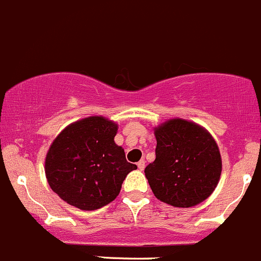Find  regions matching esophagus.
<instances>
[{
    "mask_svg": "<svg viewBox=\"0 0 261 261\" xmlns=\"http://www.w3.org/2000/svg\"><path fill=\"white\" fill-rule=\"evenodd\" d=\"M137 166H138L139 170L143 171V170H144V167H146V162H144V160H141V161H139L138 163H137Z\"/></svg>",
    "mask_w": 261,
    "mask_h": 261,
    "instance_id": "obj_1",
    "label": "esophagus"
}]
</instances>
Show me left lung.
Here are the masks:
<instances>
[{
    "instance_id": "8db88e82",
    "label": "left lung",
    "mask_w": 261,
    "mask_h": 261,
    "mask_svg": "<svg viewBox=\"0 0 261 261\" xmlns=\"http://www.w3.org/2000/svg\"><path fill=\"white\" fill-rule=\"evenodd\" d=\"M155 160L144 170L155 197L192 207L210 197L222 170L219 147L201 125L174 118L154 128Z\"/></svg>"
}]
</instances>
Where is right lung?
I'll list each match as a JSON object with an SVG mask.
<instances>
[{"instance_id": "obj_1", "label": "right lung", "mask_w": 261, "mask_h": 261, "mask_svg": "<svg viewBox=\"0 0 261 261\" xmlns=\"http://www.w3.org/2000/svg\"><path fill=\"white\" fill-rule=\"evenodd\" d=\"M117 130V123L96 115L71 123L54 139L45 173L61 200L85 211L115 200L127 174L137 170L115 144Z\"/></svg>"}]
</instances>
